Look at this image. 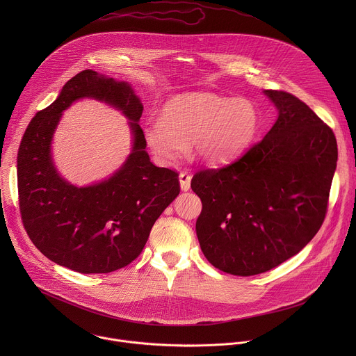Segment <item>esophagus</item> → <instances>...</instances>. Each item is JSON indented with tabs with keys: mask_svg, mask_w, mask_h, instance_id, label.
<instances>
[{
	"mask_svg": "<svg viewBox=\"0 0 356 356\" xmlns=\"http://www.w3.org/2000/svg\"><path fill=\"white\" fill-rule=\"evenodd\" d=\"M191 181H192V177L186 171L179 174V185L184 192H188L191 189Z\"/></svg>",
	"mask_w": 356,
	"mask_h": 356,
	"instance_id": "34e87169",
	"label": "esophagus"
}]
</instances>
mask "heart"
<instances>
[{
  "label": "heart",
  "mask_w": 356,
  "mask_h": 356,
  "mask_svg": "<svg viewBox=\"0 0 356 356\" xmlns=\"http://www.w3.org/2000/svg\"><path fill=\"white\" fill-rule=\"evenodd\" d=\"M257 124V109L248 99L188 93L165 102L160 119L145 122L144 137L163 164L179 161L189 145L199 159L216 163L243 151Z\"/></svg>",
  "instance_id": "obj_1"
}]
</instances>
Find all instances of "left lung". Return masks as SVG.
<instances>
[{"instance_id": "8db88e82", "label": "left lung", "mask_w": 356, "mask_h": 356, "mask_svg": "<svg viewBox=\"0 0 356 356\" xmlns=\"http://www.w3.org/2000/svg\"><path fill=\"white\" fill-rule=\"evenodd\" d=\"M278 109L241 157L192 178L203 209L196 233L207 260L250 277L299 254L323 223L337 165L332 129L291 93L263 92Z\"/></svg>"}]
</instances>
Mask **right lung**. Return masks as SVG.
Instances as JSON below:
<instances>
[{"instance_id": "right-lung-1", "label": "right lung", "mask_w": 356, "mask_h": 356, "mask_svg": "<svg viewBox=\"0 0 356 356\" xmlns=\"http://www.w3.org/2000/svg\"><path fill=\"white\" fill-rule=\"evenodd\" d=\"M81 98L119 108L129 119L132 152L111 177L76 187L56 171L51 141L62 111ZM143 104L131 85L85 70L40 111L17 152L19 207L33 244L51 261L82 274H106L143 252L161 212L179 195L178 174L156 167L140 126Z\"/></svg>"}]
</instances>
